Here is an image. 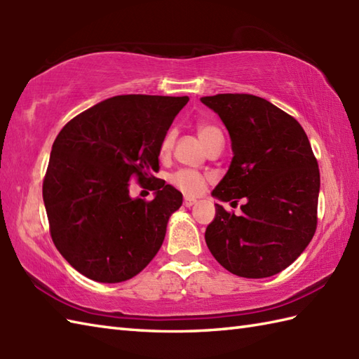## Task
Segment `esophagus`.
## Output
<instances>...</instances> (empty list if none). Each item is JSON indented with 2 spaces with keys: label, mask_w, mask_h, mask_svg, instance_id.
Returning <instances> with one entry per match:
<instances>
[{
  "label": "esophagus",
  "mask_w": 359,
  "mask_h": 359,
  "mask_svg": "<svg viewBox=\"0 0 359 359\" xmlns=\"http://www.w3.org/2000/svg\"><path fill=\"white\" fill-rule=\"evenodd\" d=\"M197 203V201L196 199H193V197H185V201H184V205L187 208H189V207H193V205H196Z\"/></svg>",
  "instance_id": "34e87169"
}]
</instances>
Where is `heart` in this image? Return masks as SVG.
Returning a JSON list of instances; mask_svg holds the SVG:
<instances>
[{
    "label": "heart",
    "mask_w": 359,
    "mask_h": 359,
    "mask_svg": "<svg viewBox=\"0 0 359 359\" xmlns=\"http://www.w3.org/2000/svg\"><path fill=\"white\" fill-rule=\"evenodd\" d=\"M216 133H219V131L215 126H210V125L197 126V134H199V139L202 140L203 144L212 134H216ZM172 142H174V134L168 133L162 142V148H160L162 149V154L170 152V149L172 147ZM171 184L175 188H179L182 193H185L188 196H197L203 191L205 184H207V179H205L203 174L197 172V171L180 170L171 175Z\"/></svg>",
    "instance_id": "heart-1"
}]
</instances>
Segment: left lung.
<instances>
[{
    "instance_id": "8db88e82",
    "label": "left lung",
    "mask_w": 359,
    "mask_h": 359,
    "mask_svg": "<svg viewBox=\"0 0 359 359\" xmlns=\"http://www.w3.org/2000/svg\"><path fill=\"white\" fill-rule=\"evenodd\" d=\"M201 102L222 120L233 151L211 196L220 202L245 199L242 216L216 203L205 242L236 276L270 278L301 256L316 230L321 179L309 137L292 116L261 97L217 94Z\"/></svg>"
}]
</instances>
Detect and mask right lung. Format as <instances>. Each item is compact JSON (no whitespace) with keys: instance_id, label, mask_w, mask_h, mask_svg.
<instances>
[{"instance_id":"add662e5","label":"right lung","mask_w":359,"mask_h":359,"mask_svg":"<svg viewBox=\"0 0 359 359\" xmlns=\"http://www.w3.org/2000/svg\"><path fill=\"white\" fill-rule=\"evenodd\" d=\"M185 97L117 95L67 123L52 144L43 201L52 241L97 282L134 278L157 255L182 193L156 179L158 156ZM154 181L155 199L128 196V180Z\"/></svg>"}]
</instances>
